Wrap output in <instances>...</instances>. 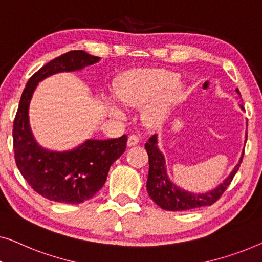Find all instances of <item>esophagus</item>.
Listing matches in <instances>:
<instances>
[{
	"instance_id": "esophagus-1",
	"label": "esophagus",
	"mask_w": 262,
	"mask_h": 262,
	"mask_svg": "<svg viewBox=\"0 0 262 262\" xmlns=\"http://www.w3.org/2000/svg\"><path fill=\"white\" fill-rule=\"evenodd\" d=\"M139 141H140L139 135H138V134H132V135L128 136V141H127V143H128V146L132 147V146L138 145Z\"/></svg>"
}]
</instances>
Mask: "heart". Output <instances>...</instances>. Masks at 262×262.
Returning <instances> with one entry per match:
<instances>
[{"label":"heart","mask_w":262,"mask_h":262,"mask_svg":"<svg viewBox=\"0 0 262 262\" xmlns=\"http://www.w3.org/2000/svg\"><path fill=\"white\" fill-rule=\"evenodd\" d=\"M176 77L168 72H142L124 79L119 88V97L127 105H141L152 101L163 92L148 110V116L153 121H160L178 98ZM112 110L117 113L116 108Z\"/></svg>","instance_id":"heart-1"}]
</instances>
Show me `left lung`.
Instances as JSON below:
<instances>
[{
	"mask_svg": "<svg viewBox=\"0 0 262 262\" xmlns=\"http://www.w3.org/2000/svg\"><path fill=\"white\" fill-rule=\"evenodd\" d=\"M240 94V91L237 90ZM243 109V106L241 105ZM145 148L148 154L149 161V172L148 180H147V191L149 197L160 206L161 209L167 211H185V210H192L203 208V206L212 205L215 202L220 200V197L224 193V191L230 185L234 176L238 171V167L242 163V158L240 163L236 165L231 174L224 180L223 184L215 189L211 192L192 194L186 191L180 190L179 187L169 182L165 169V159L163 154L157 148V136L153 135L148 142H146Z\"/></svg>",
	"mask_w": 262,
	"mask_h": 262,
	"instance_id": "left-lung-1",
	"label": "left lung"
}]
</instances>
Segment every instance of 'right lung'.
Returning <instances> with one entry per match:
<instances>
[{"mask_svg": "<svg viewBox=\"0 0 262 262\" xmlns=\"http://www.w3.org/2000/svg\"><path fill=\"white\" fill-rule=\"evenodd\" d=\"M98 59L80 50L61 54L38 70L21 95L13 126L15 163L29 186L50 201L79 204L90 200L104 185L114 161L126 150L127 135H122L104 141L88 140L71 152H50L38 146L29 128V102L40 80L57 72L79 70Z\"/></svg>", "mask_w": 262, "mask_h": 262, "instance_id": "add662e5", "label": "right lung"}]
</instances>
